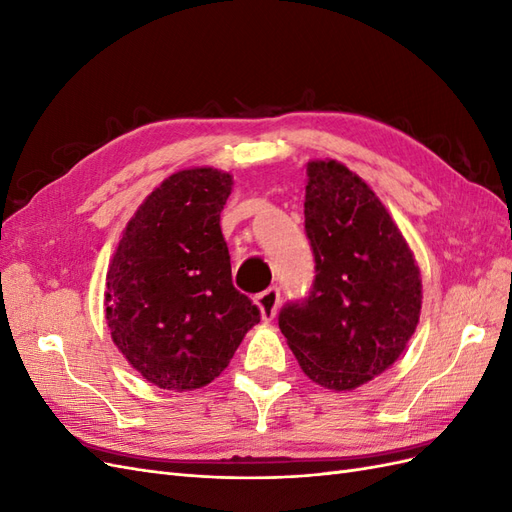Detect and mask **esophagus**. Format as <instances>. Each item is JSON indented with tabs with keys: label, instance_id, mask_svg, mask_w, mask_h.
I'll use <instances>...</instances> for the list:
<instances>
[{
	"label": "esophagus",
	"instance_id": "obj_1",
	"mask_svg": "<svg viewBox=\"0 0 512 512\" xmlns=\"http://www.w3.org/2000/svg\"><path fill=\"white\" fill-rule=\"evenodd\" d=\"M254 303L260 309V318L265 322H271L277 314V307H280V290H277L275 286L262 290L254 297Z\"/></svg>",
	"mask_w": 512,
	"mask_h": 512
}]
</instances>
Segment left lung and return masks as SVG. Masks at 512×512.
Wrapping results in <instances>:
<instances>
[{
  "label": "left lung",
  "mask_w": 512,
  "mask_h": 512,
  "mask_svg": "<svg viewBox=\"0 0 512 512\" xmlns=\"http://www.w3.org/2000/svg\"><path fill=\"white\" fill-rule=\"evenodd\" d=\"M305 232L314 290L282 309L280 329L309 380L354 391L406 350L421 318V271L389 209L337 160L307 162Z\"/></svg>",
  "instance_id": "obj_1"
}]
</instances>
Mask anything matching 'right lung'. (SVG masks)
Wrapping results in <instances>:
<instances>
[{
	"label": "right lung",
	"mask_w": 512,
	"mask_h": 512,
	"mask_svg": "<svg viewBox=\"0 0 512 512\" xmlns=\"http://www.w3.org/2000/svg\"><path fill=\"white\" fill-rule=\"evenodd\" d=\"M232 175L192 166L166 177L123 228L106 273L113 344L166 391L207 386L228 367L258 307L232 286L220 213Z\"/></svg>",
	"instance_id": "1"
}]
</instances>
